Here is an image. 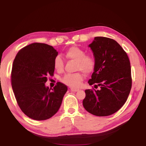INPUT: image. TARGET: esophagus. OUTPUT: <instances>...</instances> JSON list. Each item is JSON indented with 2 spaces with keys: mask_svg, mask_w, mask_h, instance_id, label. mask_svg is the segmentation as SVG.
Masks as SVG:
<instances>
[{
  "mask_svg": "<svg viewBox=\"0 0 146 146\" xmlns=\"http://www.w3.org/2000/svg\"><path fill=\"white\" fill-rule=\"evenodd\" d=\"M70 90H71V91H73V92H76V91H79L78 89H75V88H71Z\"/></svg>",
  "mask_w": 146,
  "mask_h": 146,
  "instance_id": "1",
  "label": "esophagus"
}]
</instances>
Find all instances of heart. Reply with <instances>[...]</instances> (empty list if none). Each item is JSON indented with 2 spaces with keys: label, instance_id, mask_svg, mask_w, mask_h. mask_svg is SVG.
Wrapping results in <instances>:
<instances>
[{
  "label": "heart",
  "instance_id": "obj_1",
  "mask_svg": "<svg viewBox=\"0 0 146 146\" xmlns=\"http://www.w3.org/2000/svg\"><path fill=\"white\" fill-rule=\"evenodd\" d=\"M65 55L68 58L76 61V71H81L86 75H90L95 70L96 67L95 57L91 55H86L84 50L78 47H71L66 51ZM54 68L58 72L63 70L64 62L60 56H56L54 60ZM82 80V74L80 72H77L73 74H66L62 78V82L70 87L77 88L80 85Z\"/></svg>",
  "mask_w": 146,
  "mask_h": 146
}]
</instances>
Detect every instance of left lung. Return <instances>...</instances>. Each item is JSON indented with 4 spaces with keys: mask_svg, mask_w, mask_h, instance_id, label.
Here are the masks:
<instances>
[{
    "mask_svg": "<svg viewBox=\"0 0 146 146\" xmlns=\"http://www.w3.org/2000/svg\"><path fill=\"white\" fill-rule=\"evenodd\" d=\"M89 47L93 52L96 67L88 83L100 89L85 90L83 106L95 116L111 115L122 107L129 95L132 85L129 59L111 38L97 36Z\"/></svg>",
    "mask_w": 146,
    "mask_h": 146,
    "instance_id": "obj_1",
    "label": "left lung"
}]
</instances>
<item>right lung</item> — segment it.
<instances>
[{"label": "right lung", "instance_id": "1", "mask_svg": "<svg viewBox=\"0 0 146 146\" xmlns=\"http://www.w3.org/2000/svg\"><path fill=\"white\" fill-rule=\"evenodd\" d=\"M58 52L52 46L33 43L22 48L15 58L11 86L17 104L31 119L44 120L52 117L60 108L68 91L58 82L53 89L45 86L48 76H53L54 60Z\"/></svg>", "mask_w": 146, "mask_h": 146}]
</instances>
